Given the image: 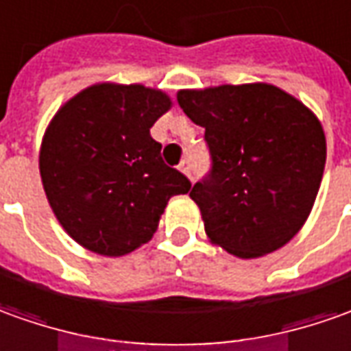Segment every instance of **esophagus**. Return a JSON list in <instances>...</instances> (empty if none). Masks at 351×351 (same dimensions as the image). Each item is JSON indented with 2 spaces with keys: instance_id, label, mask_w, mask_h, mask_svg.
Wrapping results in <instances>:
<instances>
[{
  "instance_id": "1",
  "label": "esophagus",
  "mask_w": 351,
  "mask_h": 351,
  "mask_svg": "<svg viewBox=\"0 0 351 351\" xmlns=\"http://www.w3.org/2000/svg\"><path fill=\"white\" fill-rule=\"evenodd\" d=\"M178 169H180V171H182L184 175H190V159H188V157H184V159L180 161Z\"/></svg>"
}]
</instances>
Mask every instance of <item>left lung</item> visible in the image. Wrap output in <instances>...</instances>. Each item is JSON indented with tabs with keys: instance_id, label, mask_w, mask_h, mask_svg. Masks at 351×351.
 I'll return each instance as SVG.
<instances>
[{
	"instance_id": "left-lung-1",
	"label": "left lung",
	"mask_w": 351,
	"mask_h": 351,
	"mask_svg": "<svg viewBox=\"0 0 351 351\" xmlns=\"http://www.w3.org/2000/svg\"><path fill=\"white\" fill-rule=\"evenodd\" d=\"M176 99L206 128L211 169L190 197L209 240L242 259L290 242L311 213L325 171L319 119L263 82L180 90Z\"/></svg>"
}]
</instances>
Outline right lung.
<instances>
[{
	"mask_svg": "<svg viewBox=\"0 0 351 351\" xmlns=\"http://www.w3.org/2000/svg\"><path fill=\"white\" fill-rule=\"evenodd\" d=\"M171 97L142 84H94L69 99L45 130L40 175L69 236L107 257L152 240L167 202L190 180L165 165L149 128Z\"/></svg>",
	"mask_w": 351,
	"mask_h": 351,
	"instance_id": "obj_1",
	"label": "right lung"
}]
</instances>
